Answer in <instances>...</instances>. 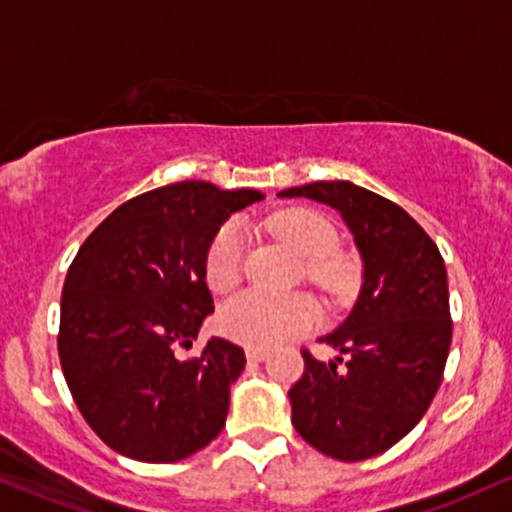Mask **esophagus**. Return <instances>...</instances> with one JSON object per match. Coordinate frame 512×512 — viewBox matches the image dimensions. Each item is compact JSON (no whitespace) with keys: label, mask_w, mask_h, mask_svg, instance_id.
Listing matches in <instances>:
<instances>
[{"label":"esophagus","mask_w":512,"mask_h":512,"mask_svg":"<svg viewBox=\"0 0 512 512\" xmlns=\"http://www.w3.org/2000/svg\"><path fill=\"white\" fill-rule=\"evenodd\" d=\"M245 355H248L250 362H264L269 357V353L264 348H248L245 350Z\"/></svg>","instance_id":"obj_1"}]
</instances>
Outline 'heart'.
Segmentation results:
<instances>
[{
  "label": "heart",
  "instance_id": "heart-1",
  "mask_svg": "<svg viewBox=\"0 0 512 512\" xmlns=\"http://www.w3.org/2000/svg\"><path fill=\"white\" fill-rule=\"evenodd\" d=\"M274 238L305 260V274L326 293H346L355 281V262L338 248V231L315 209H283L267 219ZM245 233L229 221L214 233L205 255V279L214 293H229L243 279ZM319 307L305 295L240 293L226 300L217 315L219 331L231 341L252 348H272L317 329Z\"/></svg>",
  "mask_w": 512,
  "mask_h": 512
}]
</instances>
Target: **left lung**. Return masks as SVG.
I'll return each instance as SVG.
<instances>
[{
    "mask_svg": "<svg viewBox=\"0 0 512 512\" xmlns=\"http://www.w3.org/2000/svg\"><path fill=\"white\" fill-rule=\"evenodd\" d=\"M279 195L338 209L365 262L353 312L319 338L341 355L326 365L300 350L305 372L288 391L293 427L329 458H374L415 429L441 386L453 336L446 264L427 231L372 190L317 181Z\"/></svg>",
    "mask_w": 512,
    "mask_h": 512,
    "instance_id": "obj_1",
    "label": "left lung"
}]
</instances>
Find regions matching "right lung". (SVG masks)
<instances>
[{
  "label": "right lung",
  "mask_w": 512,
  "mask_h": 512,
  "mask_svg": "<svg viewBox=\"0 0 512 512\" xmlns=\"http://www.w3.org/2000/svg\"><path fill=\"white\" fill-rule=\"evenodd\" d=\"M257 190L205 181L155 188L116 207L80 245L61 293L59 360L80 415L140 463H176L221 434L243 348L212 338L181 360L214 300L205 255Z\"/></svg>",
  "instance_id": "obj_1"
}]
</instances>
